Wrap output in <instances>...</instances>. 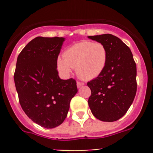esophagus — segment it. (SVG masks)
I'll return each mask as SVG.
<instances>
[{
	"mask_svg": "<svg viewBox=\"0 0 153 153\" xmlns=\"http://www.w3.org/2000/svg\"><path fill=\"white\" fill-rule=\"evenodd\" d=\"M83 85H84L83 82H79V81L77 82V87H78V88H80L81 86H82Z\"/></svg>",
	"mask_w": 153,
	"mask_h": 153,
	"instance_id": "34e87169",
	"label": "esophagus"
}]
</instances>
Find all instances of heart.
Masks as SVG:
<instances>
[{
	"mask_svg": "<svg viewBox=\"0 0 153 153\" xmlns=\"http://www.w3.org/2000/svg\"><path fill=\"white\" fill-rule=\"evenodd\" d=\"M59 57L57 65L59 71L65 76L76 68L78 77L86 80L95 79L101 75L108 59L106 47L101 42L81 41L68 47Z\"/></svg>",
	"mask_w": 153,
	"mask_h": 153,
	"instance_id": "obj_1",
	"label": "heart"
}]
</instances>
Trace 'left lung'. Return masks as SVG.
Masks as SVG:
<instances>
[{
	"label": "left lung",
	"instance_id": "left-lung-1",
	"mask_svg": "<svg viewBox=\"0 0 153 153\" xmlns=\"http://www.w3.org/2000/svg\"><path fill=\"white\" fill-rule=\"evenodd\" d=\"M103 43L108 52L105 70L88 82L91 95L88 106L96 119L114 122L127 113L137 92V67L130 49L120 39L110 34L88 36Z\"/></svg>",
	"mask_w": 153,
	"mask_h": 153
}]
</instances>
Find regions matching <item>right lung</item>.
Returning <instances> with one entry per match:
<instances>
[{
  "label": "right lung",
  "instance_id": "add662e5",
  "mask_svg": "<svg viewBox=\"0 0 153 153\" xmlns=\"http://www.w3.org/2000/svg\"><path fill=\"white\" fill-rule=\"evenodd\" d=\"M64 41L37 36L17 58L14 82L21 106L29 119L47 129L64 122L78 92L75 80H62L58 75L57 61Z\"/></svg>",
  "mask_w": 153,
  "mask_h": 153
}]
</instances>
